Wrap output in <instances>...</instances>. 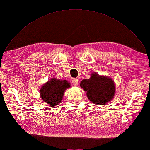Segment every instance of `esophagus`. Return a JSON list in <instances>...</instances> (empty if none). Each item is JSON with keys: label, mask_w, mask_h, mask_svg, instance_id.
Returning a JSON list of instances; mask_svg holds the SVG:
<instances>
[{"label": "esophagus", "mask_w": 150, "mask_h": 150, "mask_svg": "<svg viewBox=\"0 0 150 150\" xmlns=\"http://www.w3.org/2000/svg\"><path fill=\"white\" fill-rule=\"evenodd\" d=\"M71 82H72L73 84L75 86H78V84H79V80H78L77 79H74L72 80V81H71Z\"/></svg>", "instance_id": "34e87169"}]
</instances>
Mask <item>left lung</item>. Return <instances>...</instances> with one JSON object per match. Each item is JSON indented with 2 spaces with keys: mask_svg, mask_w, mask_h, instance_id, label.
I'll return each mask as SVG.
<instances>
[{
  "mask_svg": "<svg viewBox=\"0 0 150 150\" xmlns=\"http://www.w3.org/2000/svg\"><path fill=\"white\" fill-rule=\"evenodd\" d=\"M80 87L86 92L88 99L96 105H105L110 102L116 92L115 83L111 78L96 72L91 74L89 79L83 80Z\"/></svg>",
  "mask_w": 150,
  "mask_h": 150,
  "instance_id": "left-lung-1",
  "label": "left lung"
}]
</instances>
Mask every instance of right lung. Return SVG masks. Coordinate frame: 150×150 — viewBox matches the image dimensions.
<instances>
[{
    "instance_id": "obj_1",
    "label": "right lung",
    "mask_w": 150,
    "mask_h": 150,
    "mask_svg": "<svg viewBox=\"0 0 150 150\" xmlns=\"http://www.w3.org/2000/svg\"><path fill=\"white\" fill-rule=\"evenodd\" d=\"M70 86V83L66 80L52 78L40 88V96L44 102L54 107L61 103L64 92Z\"/></svg>"
}]
</instances>
